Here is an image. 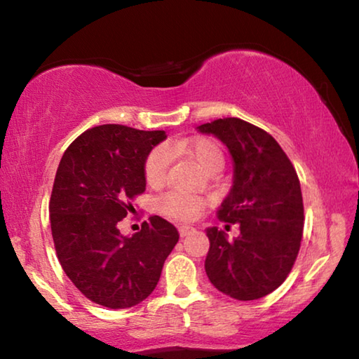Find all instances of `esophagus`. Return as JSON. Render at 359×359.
Segmentation results:
<instances>
[{"mask_svg":"<svg viewBox=\"0 0 359 359\" xmlns=\"http://www.w3.org/2000/svg\"><path fill=\"white\" fill-rule=\"evenodd\" d=\"M193 231H194L193 226H180L179 228V233H180L182 238H184V236H188L190 233H193Z\"/></svg>","mask_w":359,"mask_h":359,"instance_id":"1","label":"esophagus"}]
</instances>
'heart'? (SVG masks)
Segmentation results:
<instances>
[{"label":"heart","instance_id":"heart-1","mask_svg":"<svg viewBox=\"0 0 359 359\" xmlns=\"http://www.w3.org/2000/svg\"><path fill=\"white\" fill-rule=\"evenodd\" d=\"M182 150L196 163L198 168L204 172L220 171L223 166V154L220 147L209 139H196V141L188 142L182 147ZM169 166V154L165 147H156L150 151L144 166L145 182L150 187L161 185L166 179V171ZM203 208V201L198 198L187 196L184 193L171 191L158 201V209L161 214H165L174 220H191L199 214Z\"/></svg>","mask_w":359,"mask_h":359}]
</instances>
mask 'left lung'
<instances>
[{
    "label": "left lung",
    "mask_w": 359,
    "mask_h": 359,
    "mask_svg": "<svg viewBox=\"0 0 359 359\" xmlns=\"http://www.w3.org/2000/svg\"><path fill=\"white\" fill-rule=\"evenodd\" d=\"M198 131L220 139L233 158V187L217 215L241 229L233 241L217 226L205 229L210 242L205 274L229 297L259 299L285 282L299 252L304 229L299 179L276 139L245 120L218 118L198 126Z\"/></svg>",
    "instance_id": "8db88e82"
}]
</instances>
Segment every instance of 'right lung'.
<instances>
[{
    "label": "right lung",
    "instance_id": "1",
    "mask_svg": "<svg viewBox=\"0 0 359 359\" xmlns=\"http://www.w3.org/2000/svg\"><path fill=\"white\" fill-rule=\"evenodd\" d=\"M165 131L100 125L82 133L60 161L53 182L50 228L65 274L100 306L142 302L160 280L179 231L154 215L139 233L121 236L118 222L145 191L144 166Z\"/></svg>",
    "mask_w": 359,
    "mask_h": 359
}]
</instances>
